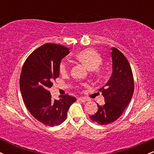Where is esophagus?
<instances>
[{
  "label": "esophagus",
  "instance_id": "1",
  "mask_svg": "<svg viewBox=\"0 0 154 154\" xmlns=\"http://www.w3.org/2000/svg\"><path fill=\"white\" fill-rule=\"evenodd\" d=\"M78 100H80L82 103H85L86 101H88V99L87 98H85V97H80V98H78Z\"/></svg>",
  "mask_w": 154,
  "mask_h": 154
}]
</instances>
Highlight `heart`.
Returning a JSON list of instances; mask_svg holds the SVG:
<instances>
[{"mask_svg": "<svg viewBox=\"0 0 154 154\" xmlns=\"http://www.w3.org/2000/svg\"><path fill=\"white\" fill-rule=\"evenodd\" d=\"M76 59L95 75H99L100 74L99 66L101 65L103 60L100 55L94 49L88 48L80 51L76 55ZM59 71L61 75H66L69 71L68 63L62 61L60 64Z\"/></svg>", "mask_w": 154, "mask_h": 154, "instance_id": "heart-1", "label": "heart"}]
</instances>
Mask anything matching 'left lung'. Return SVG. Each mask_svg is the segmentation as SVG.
I'll list each match as a JSON object with an SVG mask.
<instances>
[{
    "instance_id": "obj_1",
    "label": "left lung",
    "mask_w": 154,
    "mask_h": 154,
    "mask_svg": "<svg viewBox=\"0 0 154 154\" xmlns=\"http://www.w3.org/2000/svg\"><path fill=\"white\" fill-rule=\"evenodd\" d=\"M112 75L106 84L100 88L105 103L100 106L91 120L99 125H107L118 119L128 106L134 92L132 72L127 58L121 51L111 48Z\"/></svg>"
}]
</instances>
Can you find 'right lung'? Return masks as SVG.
<instances>
[{"label": "right lung", "mask_w": 154, "mask_h": 154, "mask_svg": "<svg viewBox=\"0 0 154 154\" xmlns=\"http://www.w3.org/2000/svg\"><path fill=\"white\" fill-rule=\"evenodd\" d=\"M69 49L61 45L47 43L28 56L23 65L19 86L26 109L38 121L47 126L61 125L66 120L70 106L76 98L60 95L53 100L49 88L59 76V66Z\"/></svg>", "instance_id": "1"}]
</instances>
